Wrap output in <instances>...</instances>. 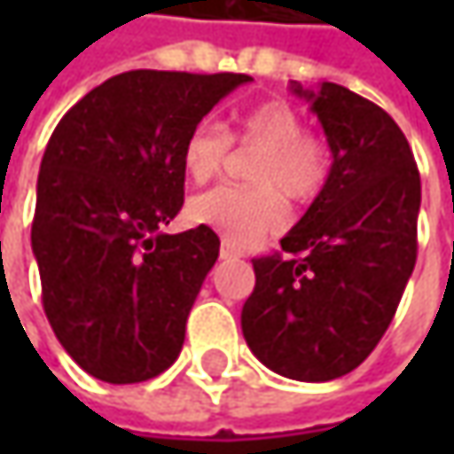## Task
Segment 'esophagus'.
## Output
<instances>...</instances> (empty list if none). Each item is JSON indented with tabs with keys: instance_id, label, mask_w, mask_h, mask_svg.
<instances>
[{
	"instance_id": "34e87169",
	"label": "esophagus",
	"mask_w": 454,
	"mask_h": 454,
	"mask_svg": "<svg viewBox=\"0 0 454 454\" xmlns=\"http://www.w3.org/2000/svg\"><path fill=\"white\" fill-rule=\"evenodd\" d=\"M221 257H241V247H236V244H231L223 239V244H221Z\"/></svg>"
}]
</instances>
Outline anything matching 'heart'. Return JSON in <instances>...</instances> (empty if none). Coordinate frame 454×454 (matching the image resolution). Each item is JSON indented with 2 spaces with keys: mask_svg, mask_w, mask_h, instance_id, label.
Listing matches in <instances>:
<instances>
[{
  "mask_svg": "<svg viewBox=\"0 0 454 454\" xmlns=\"http://www.w3.org/2000/svg\"><path fill=\"white\" fill-rule=\"evenodd\" d=\"M231 141L257 149L249 165L254 186H218L192 200L194 223L213 228L231 244H252L286 223L289 197L310 205L323 194L333 154L325 138L305 131L302 115L289 102H265L241 113L231 131L215 123H197L181 146V162L194 184L215 178L228 160Z\"/></svg>",
  "mask_w": 454,
  "mask_h": 454,
  "instance_id": "1",
  "label": "heart"
}]
</instances>
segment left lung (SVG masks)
Segmentation results:
<instances>
[{
    "label": "left lung",
    "mask_w": 454,
    "mask_h": 454,
    "mask_svg": "<svg viewBox=\"0 0 454 454\" xmlns=\"http://www.w3.org/2000/svg\"><path fill=\"white\" fill-rule=\"evenodd\" d=\"M313 105L333 168L323 194L281 239L254 257V292L241 331L254 357L297 381L355 371L381 341L418 257L420 173L408 138L371 99L320 83Z\"/></svg>",
    "instance_id": "obj_1"
}]
</instances>
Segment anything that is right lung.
<instances>
[{
  "label": "right lung",
  "instance_id": "right-lung-1",
  "mask_svg": "<svg viewBox=\"0 0 454 454\" xmlns=\"http://www.w3.org/2000/svg\"><path fill=\"white\" fill-rule=\"evenodd\" d=\"M247 81L129 70L75 102L49 138L31 247L49 325L94 379L138 384L176 363L221 239L160 226L184 205V138Z\"/></svg>",
  "mask_w": 454,
  "mask_h": 454
}]
</instances>
